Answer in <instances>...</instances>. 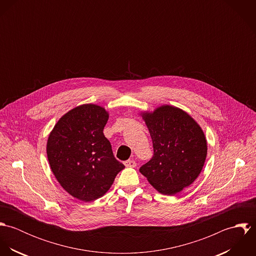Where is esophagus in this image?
Returning a JSON list of instances; mask_svg holds the SVG:
<instances>
[{
  "mask_svg": "<svg viewBox=\"0 0 256 256\" xmlns=\"http://www.w3.org/2000/svg\"><path fill=\"white\" fill-rule=\"evenodd\" d=\"M124 164H125L126 168H135L137 164L135 162V160H126V162H124Z\"/></svg>",
  "mask_w": 256,
  "mask_h": 256,
  "instance_id": "obj_1",
  "label": "esophagus"
}]
</instances>
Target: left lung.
Instances as JSON below:
<instances>
[{
	"label": "left lung",
	"instance_id": "1",
	"mask_svg": "<svg viewBox=\"0 0 256 256\" xmlns=\"http://www.w3.org/2000/svg\"><path fill=\"white\" fill-rule=\"evenodd\" d=\"M154 148L140 172L160 193L174 195L198 178L207 156V141L199 124L185 111L162 106L141 113Z\"/></svg>",
	"mask_w": 256,
	"mask_h": 256
}]
</instances>
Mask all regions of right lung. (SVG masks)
Segmentation results:
<instances>
[{"label":"right lung","mask_w":256,"mask_h":256,"mask_svg":"<svg viewBox=\"0 0 256 256\" xmlns=\"http://www.w3.org/2000/svg\"><path fill=\"white\" fill-rule=\"evenodd\" d=\"M108 112L88 104L64 114L47 141V158L60 185L74 198L94 201L110 190L125 166L112 152L104 134Z\"/></svg>","instance_id":"add662e5"}]
</instances>
